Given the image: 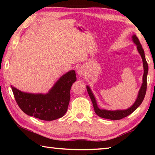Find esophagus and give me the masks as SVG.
<instances>
[{"instance_id": "esophagus-1", "label": "esophagus", "mask_w": 155, "mask_h": 155, "mask_svg": "<svg viewBox=\"0 0 155 155\" xmlns=\"http://www.w3.org/2000/svg\"><path fill=\"white\" fill-rule=\"evenodd\" d=\"M77 74L79 77H83L85 74V69L83 66H81L78 68L77 70Z\"/></svg>"}]
</instances>
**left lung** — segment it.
Segmentation results:
<instances>
[{
  "label": "left lung",
  "mask_w": 155,
  "mask_h": 155,
  "mask_svg": "<svg viewBox=\"0 0 155 155\" xmlns=\"http://www.w3.org/2000/svg\"><path fill=\"white\" fill-rule=\"evenodd\" d=\"M132 40L136 45H137V48L140 54V55L142 58L143 61V83L142 85L141 86V88L140 91H139V94L137 95V98L136 99L135 102L132 106L127 109L124 110H115V111H111V110H106V109H101L98 107L97 105L95 97H94V94L91 91L90 87L87 85V90L90 96V98L92 102L94 111H95L96 114L98 115L99 117H103V118L105 119H109L111 120H121L124 117L128 116L130 114L135 111V110L137 108V107L140 105L142 103L144 97L146 95V88H147V74H148V63H147L146 58H145V54H144L143 49L142 48L141 44L140 42V40L137 38L135 35H133L132 36Z\"/></svg>",
  "instance_id": "8db88e82"
}]
</instances>
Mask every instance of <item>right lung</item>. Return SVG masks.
Here are the masks:
<instances>
[{"label":"right lung","mask_w":155,"mask_h":155,"mask_svg":"<svg viewBox=\"0 0 155 155\" xmlns=\"http://www.w3.org/2000/svg\"><path fill=\"white\" fill-rule=\"evenodd\" d=\"M77 77L74 70H70L60 77L48 93L22 92L11 85L15 101L22 111L30 116L52 121L64 116L70 99V89Z\"/></svg>","instance_id":"1"}]
</instances>
